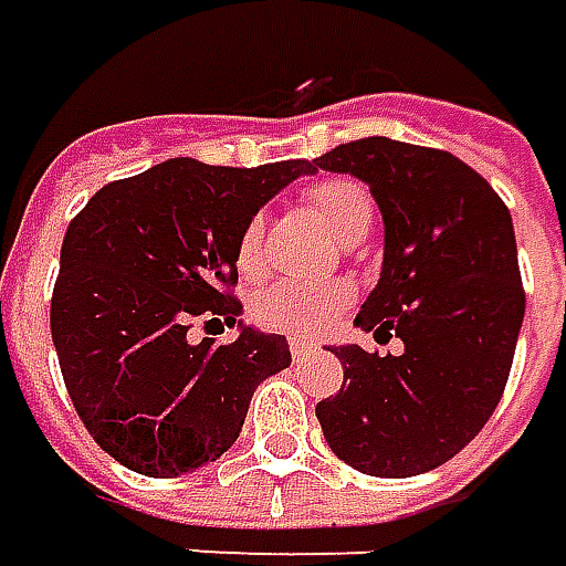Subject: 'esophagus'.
Instances as JSON below:
<instances>
[{"label":"esophagus","mask_w":566,"mask_h":566,"mask_svg":"<svg viewBox=\"0 0 566 566\" xmlns=\"http://www.w3.org/2000/svg\"><path fill=\"white\" fill-rule=\"evenodd\" d=\"M290 355H292V361L302 364L305 358H311V345L302 343V339H290Z\"/></svg>","instance_id":"34e87169"}]
</instances>
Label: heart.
Returning <instances> with one entry per match:
<instances>
[{
    "instance_id": "obj_1",
    "label": "heart",
    "mask_w": 566,
    "mask_h": 566,
    "mask_svg": "<svg viewBox=\"0 0 566 566\" xmlns=\"http://www.w3.org/2000/svg\"><path fill=\"white\" fill-rule=\"evenodd\" d=\"M308 202L327 223L329 233L343 242H358L374 223V196L370 189L355 177H327L308 189ZM233 261L242 276H258L268 264L264 252V218L252 214L242 223L237 242H233ZM352 302V290L339 280H280L274 286L261 290L252 302V317L264 329L276 333H295V336H314L343 314Z\"/></svg>"
}]
</instances>
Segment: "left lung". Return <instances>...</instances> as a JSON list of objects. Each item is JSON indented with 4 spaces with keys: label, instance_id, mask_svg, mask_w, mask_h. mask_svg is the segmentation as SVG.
<instances>
[{
    "label": "left lung",
    "instance_id": "obj_1",
    "mask_svg": "<svg viewBox=\"0 0 566 566\" xmlns=\"http://www.w3.org/2000/svg\"><path fill=\"white\" fill-rule=\"evenodd\" d=\"M314 168L370 186L386 223L377 290L355 324L401 355L329 348L343 389L317 401L329 449L370 476H417L483 430L511 374L523 324L507 205L451 151L386 136L343 143Z\"/></svg>",
    "mask_w": 566,
    "mask_h": 566
}]
</instances>
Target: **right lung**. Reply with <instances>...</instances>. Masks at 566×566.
<instances>
[{"instance_id":"right-lung-1","label":"right lung","mask_w":566,"mask_h":566,"mask_svg":"<svg viewBox=\"0 0 566 566\" xmlns=\"http://www.w3.org/2000/svg\"><path fill=\"white\" fill-rule=\"evenodd\" d=\"M305 158L218 168L170 158L102 186L67 223L52 290V343L83 427L124 468L180 476L239 439L258 382L290 367L286 336L242 327L192 343L202 321L237 324L242 223Z\"/></svg>"}]
</instances>
